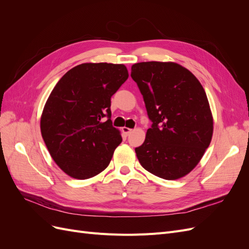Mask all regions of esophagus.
Listing matches in <instances>:
<instances>
[{
    "label": "esophagus",
    "mask_w": 249,
    "mask_h": 249,
    "mask_svg": "<svg viewBox=\"0 0 249 249\" xmlns=\"http://www.w3.org/2000/svg\"><path fill=\"white\" fill-rule=\"evenodd\" d=\"M131 132H132V129H129V127H125V126L123 127V133L124 135H125V136H127Z\"/></svg>",
    "instance_id": "34e87169"
}]
</instances>
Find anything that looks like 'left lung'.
<instances>
[{
  "label": "left lung",
  "mask_w": 249,
  "mask_h": 249,
  "mask_svg": "<svg viewBox=\"0 0 249 249\" xmlns=\"http://www.w3.org/2000/svg\"><path fill=\"white\" fill-rule=\"evenodd\" d=\"M131 77L143 96L152 126L135 148L142 167L164 179L188 175L213 134V117L199 81L173 62H140Z\"/></svg>",
  "instance_id": "obj_1"
}]
</instances>
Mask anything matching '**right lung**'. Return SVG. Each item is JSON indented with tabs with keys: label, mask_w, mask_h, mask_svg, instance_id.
I'll return each instance as SVG.
<instances>
[{
	"label": "right lung",
	"mask_w": 249,
	"mask_h": 249,
	"mask_svg": "<svg viewBox=\"0 0 249 249\" xmlns=\"http://www.w3.org/2000/svg\"><path fill=\"white\" fill-rule=\"evenodd\" d=\"M127 77L123 64L83 63L67 71L51 92L41 135L53 160L71 178L99 175L122 143L110 107L111 96Z\"/></svg>",
	"instance_id": "add662e5"
}]
</instances>
